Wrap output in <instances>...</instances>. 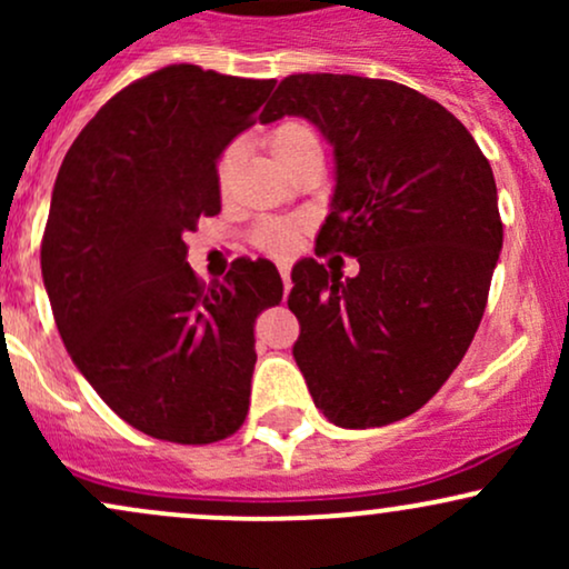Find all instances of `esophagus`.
Here are the masks:
<instances>
[{"instance_id":"obj_1","label":"esophagus","mask_w":569,"mask_h":569,"mask_svg":"<svg viewBox=\"0 0 569 569\" xmlns=\"http://www.w3.org/2000/svg\"><path fill=\"white\" fill-rule=\"evenodd\" d=\"M280 280H283V291L289 293V289H291V276H289V267H280Z\"/></svg>"}]
</instances>
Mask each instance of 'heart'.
<instances>
[{
  "label": "heart",
  "instance_id": "heart-1",
  "mask_svg": "<svg viewBox=\"0 0 569 569\" xmlns=\"http://www.w3.org/2000/svg\"><path fill=\"white\" fill-rule=\"evenodd\" d=\"M264 147L267 152L272 154V160H276L286 173L293 171L297 166H302L307 160H321V141H318V133L312 130L310 122L297 120V117L280 120L278 126L267 130ZM238 162H240L238 143H230L217 160L219 192H227ZM302 230L305 227L299 224V221H286V219L267 221V224H262L257 230V246L262 248V251L272 253V257H286V253H291L293 248H297L299 238H302Z\"/></svg>",
  "mask_w": 569,
  "mask_h": 569
}]
</instances>
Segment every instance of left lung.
<instances>
[{
  "label": "left lung",
  "instance_id": "obj_1",
  "mask_svg": "<svg viewBox=\"0 0 569 569\" xmlns=\"http://www.w3.org/2000/svg\"><path fill=\"white\" fill-rule=\"evenodd\" d=\"M286 114L335 147L316 246L361 264H293V361L335 426H390L439 393L485 316L502 248L492 168L452 112L390 80L291 74L259 120Z\"/></svg>",
  "mask_w": 569,
  "mask_h": 569
}]
</instances>
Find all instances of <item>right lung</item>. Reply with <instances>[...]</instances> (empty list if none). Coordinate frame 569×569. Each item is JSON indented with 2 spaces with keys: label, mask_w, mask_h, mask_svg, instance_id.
<instances>
[{
  "label": "right lung",
  "mask_w": 569,
  "mask_h": 569,
  "mask_svg": "<svg viewBox=\"0 0 569 569\" xmlns=\"http://www.w3.org/2000/svg\"><path fill=\"white\" fill-rule=\"evenodd\" d=\"M276 80L173 63L109 98L58 171L42 280L71 361L152 439L213 443L243 426L253 321L283 299L267 259L200 283L184 234L217 217V160Z\"/></svg>",
  "instance_id": "add662e5"
}]
</instances>
